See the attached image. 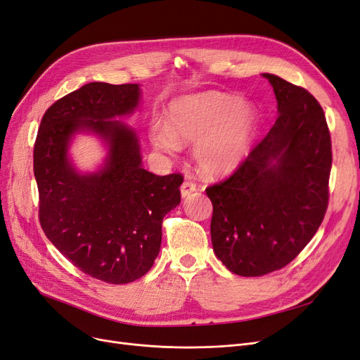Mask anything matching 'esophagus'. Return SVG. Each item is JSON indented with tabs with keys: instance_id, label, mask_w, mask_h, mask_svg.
<instances>
[{
	"instance_id": "obj_1",
	"label": "esophagus",
	"mask_w": 360,
	"mask_h": 360,
	"mask_svg": "<svg viewBox=\"0 0 360 360\" xmlns=\"http://www.w3.org/2000/svg\"><path fill=\"white\" fill-rule=\"evenodd\" d=\"M195 191H196V184H195V183H192V181H184V183L181 184V188H180L181 198L189 196V195L193 193Z\"/></svg>"
}]
</instances>
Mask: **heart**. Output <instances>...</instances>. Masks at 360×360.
Instances as JSON below:
<instances>
[{
    "label": "heart",
    "mask_w": 360,
    "mask_h": 360,
    "mask_svg": "<svg viewBox=\"0 0 360 360\" xmlns=\"http://www.w3.org/2000/svg\"><path fill=\"white\" fill-rule=\"evenodd\" d=\"M252 103L217 91L186 95L172 103L164 122H153L150 141L159 152L176 155L193 143V160L202 174L228 176L237 169L257 129Z\"/></svg>",
    "instance_id": "heart-1"
}]
</instances>
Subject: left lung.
Wrapping results in <instances>:
<instances>
[{
	"label": "left lung",
	"mask_w": 360,
	"mask_h": 360,
	"mask_svg": "<svg viewBox=\"0 0 360 360\" xmlns=\"http://www.w3.org/2000/svg\"><path fill=\"white\" fill-rule=\"evenodd\" d=\"M278 117L233 174L205 189L212 243L231 272L259 277L286 266L325 217L332 165L323 108L300 86L262 74Z\"/></svg>",
	"instance_id": "obj_1"
}]
</instances>
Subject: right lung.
I'll list each match as a JSON object with an SVG mask.
<instances>
[{
	"label": "right lung",
	"instance_id": "obj_1",
	"mask_svg": "<svg viewBox=\"0 0 360 360\" xmlns=\"http://www.w3.org/2000/svg\"><path fill=\"white\" fill-rule=\"evenodd\" d=\"M140 98V84H84L47 108L34 146L46 237L84 274L111 284L148 272L162 220L181 200V174L144 169L137 132L119 120L137 110ZM76 133H94L108 147L96 172L73 167L68 152Z\"/></svg>",
	"mask_w": 360,
	"mask_h": 360
}]
</instances>
